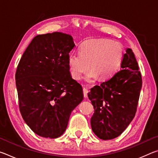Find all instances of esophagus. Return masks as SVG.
Segmentation results:
<instances>
[{"mask_svg": "<svg viewBox=\"0 0 158 158\" xmlns=\"http://www.w3.org/2000/svg\"><path fill=\"white\" fill-rule=\"evenodd\" d=\"M83 93H84V98H86L88 97V93H89V90H88L87 89H85V88H84V89H83Z\"/></svg>", "mask_w": 158, "mask_h": 158, "instance_id": "esophagus-1", "label": "esophagus"}]
</instances>
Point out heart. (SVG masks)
Here are the masks:
<instances>
[{
    "instance_id": "obj_1",
    "label": "heart",
    "mask_w": 158,
    "mask_h": 158,
    "mask_svg": "<svg viewBox=\"0 0 158 158\" xmlns=\"http://www.w3.org/2000/svg\"><path fill=\"white\" fill-rule=\"evenodd\" d=\"M79 55L70 53L68 63L72 77L79 80L84 74L87 82H93L98 77L105 79L116 73L121 62V45L107 39H93L84 41L79 47Z\"/></svg>"
}]
</instances>
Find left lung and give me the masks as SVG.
I'll list each match as a JSON object with an SVG mask.
<instances>
[{
    "label": "left lung",
    "mask_w": 158,
    "mask_h": 158,
    "mask_svg": "<svg viewBox=\"0 0 158 158\" xmlns=\"http://www.w3.org/2000/svg\"><path fill=\"white\" fill-rule=\"evenodd\" d=\"M121 69L88 93L94 106L90 119L93 132L101 139H112L126 129L135 116L142 85L137 61L127 48Z\"/></svg>",
    "instance_id": "obj_1"
}]
</instances>
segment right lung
<instances>
[{
  "mask_svg": "<svg viewBox=\"0 0 158 158\" xmlns=\"http://www.w3.org/2000/svg\"><path fill=\"white\" fill-rule=\"evenodd\" d=\"M73 37L54 32L34 37L15 74L23 119L36 135L59 137L72 111L84 99L81 85L72 78L68 63Z\"/></svg>",
  "mask_w": 158,
  "mask_h": 158,
  "instance_id": "1",
  "label": "right lung"
}]
</instances>
